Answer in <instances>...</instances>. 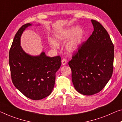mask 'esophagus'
I'll return each instance as SVG.
<instances>
[{"label":"esophagus","mask_w":122,"mask_h":122,"mask_svg":"<svg viewBox=\"0 0 122 122\" xmlns=\"http://www.w3.org/2000/svg\"><path fill=\"white\" fill-rule=\"evenodd\" d=\"M61 62H62V65H66L67 64V60L65 59H63L62 60Z\"/></svg>","instance_id":"1"}]
</instances>
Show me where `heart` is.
Returning <instances> with one entry per match:
<instances>
[{"instance_id":"1","label":"heart","mask_w":122,"mask_h":122,"mask_svg":"<svg viewBox=\"0 0 122 122\" xmlns=\"http://www.w3.org/2000/svg\"><path fill=\"white\" fill-rule=\"evenodd\" d=\"M55 38L59 43L65 42L71 38L65 46L67 53L73 54L79 49L84 38V32L78 27H72L60 31L55 35ZM51 47L55 49L59 47V44L54 40H51Z\"/></svg>"}]
</instances>
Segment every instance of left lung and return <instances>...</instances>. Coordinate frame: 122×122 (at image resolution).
<instances>
[{
    "mask_svg": "<svg viewBox=\"0 0 122 122\" xmlns=\"http://www.w3.org/2000/svg\"><path fill=\"white\" fill-rule=\"evenodd\" d=\"M94 31L68 62L71 80L77 91L86 96L99 92L112 75L114 46L109 34L97 21Z\"/></svg>",
    "mask_w": 122,
    "mask_h": 122,
    "instance_id": "left-lung-1",
    "label": "left lung"
}]
</instances>
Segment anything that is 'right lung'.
<instances>
[{
	"label": "right lung",
	"instance_id": "right-lung-1",
	"mask_svg": "<svg viewBox=\"0 0 122 122\" xmlns=\"http://www.w3.org/2000/svg\"><path fill=\"white\" fill-rule=\"evenodd\" d=\"M27 23L15 35L9 51V65L14 86L27 98L40 100L47 97L53 91L55 73L61 65L60 56L48 57L44 52L40 55L26 53L20 46V37Z\"/></svg>",
	"mask_w": 122,
	"mask_h": 122
}]
</instances>
